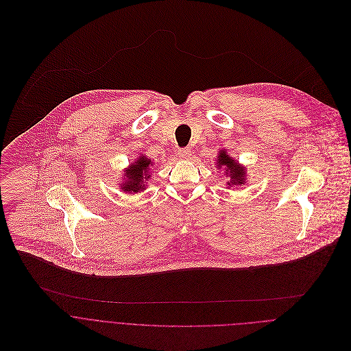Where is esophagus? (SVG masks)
<instances>
[{"mask_svg": "<svg viewBox=\"0 0 351 351\" xmlns=\"http://www.w3.org/2000/svg\"><path fill=\"white\" fill-rule=\"evenodd\" d=\"M178 156H180L181 159H189V158H191V149H189V148H181V149L178 151Z\"/></svg>", "mask_w": 351, "mask_h": 351, "instance_id": "esophagus-1", "label": "esophagus"}]
</instances>
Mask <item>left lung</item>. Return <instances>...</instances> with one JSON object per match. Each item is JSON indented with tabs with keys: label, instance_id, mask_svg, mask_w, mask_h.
<instances>
[{
	"label": "left lung",
	"instance_id": "left-lung-1",
	"mask_svg": "<svg viewBox=\"0 0 351 351\" xmlns=\"http://www.w3.org/2000/svg\"><path fill=\"white\" fill-rule=\"evenodd\" d=\"M217 166L221 169L223 166L227 167V170H230V176H231V184L237 185V184H243L245 180V170L242 167H238V163L234 162L224 151L219 155V160H217ZM230 185V182H228Z\"/></svg>",
	"mask_w": 351,
	"mask_h": 351
}]
</instances>
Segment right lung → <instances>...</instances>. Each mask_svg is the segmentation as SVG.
<instances>
[{
	"label": "right lung",
	"mask_w": 351,
	"mask_h": 351,
	"mask_svg": "<svg viewBox=\"0 0 351 351\" xmlns=\"http://www.w3.org/2000/svg\"><path fill=\"white\" fill-rule=\"evenodd\" d=\"M152 165L151 159L148 158H139L134 165L130 166L127 171V181L123 184V188L125 192H139L144 189V180H148L151 176L144 174L148 171L149 166Z\"/></svg>",
	"instance_id": "add662e5"
}]
</instances>
